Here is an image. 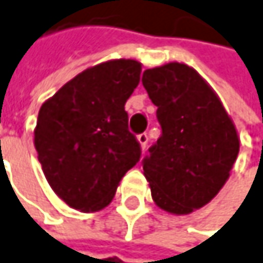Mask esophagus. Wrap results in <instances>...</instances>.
<instances>
[{"label":"esophagus","mask_w":263,"mask_h":263,"mask_svg":"<svg viewBox=\"0 0 263 263\" xmlns=\"http://www.w3.org/2000/svg\"><path fill=\"white\" fill-rule=\"evenodd\" d=\"M137 140L140 141L141 147H143V149H146V146H147V141H149V135H147L146 132H143V134H140V135L137 137Z\"/></svg>","instance_id":"obj_1"}]
</instances>
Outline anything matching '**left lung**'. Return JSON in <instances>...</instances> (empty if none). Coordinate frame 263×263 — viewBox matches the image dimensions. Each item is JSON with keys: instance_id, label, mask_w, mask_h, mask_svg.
<instances>
[{"instance_id": "obj_1", "label": "left lung", "mask_w": 263, "mask_h": 263, "mask_svg": "<svg viewBox=\"0 0 263 263\" xmlns=\"http://www.w3.org/2000/svg\"><path fill=\"white\" fill-rule=\"evenodd\" d=\"M141 81L161 125L141 162L144 176L161 209L190 214L226 183L239 152L235 125L214 90L186 64L147 69Z\"/></svg>"}]
</instances>
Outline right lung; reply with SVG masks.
Segmentation results:
<instances>
[{"label":"right lung","mask_w":263,"mask_h":263,"mask_svg":"<svg viewBox=\"0 0 263 263\" xmlns=\"http://www.w3.org/2000/svg\"><path fill=\"white\" fill-rule=\"evenodd\" d=\"M141 64L111 60L64 84L39 111L34 146L55 194L90 212L112 200L141 156L125 104L140 83Z\"/></svg>","instance_id":"add662e5"}]
</instances>
